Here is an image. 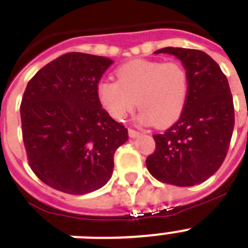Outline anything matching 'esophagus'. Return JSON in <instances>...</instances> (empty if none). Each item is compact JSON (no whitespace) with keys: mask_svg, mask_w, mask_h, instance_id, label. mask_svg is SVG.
<instances>
[{"mask_svg":"<svg viewBox=\"0 0 248 248\" xmlns=\"http://www.w3.org/2000/svg\"><path fill=\"white\" fill-rule=\"evenodd\" d=\"M139 135H140L139 131H136V130H132V128H130V130H128V136H130V138H132V139H134V138H138Z\"/></svg>","mask_w":248,"mask_h":248,"instance_id":"34e87169","label":"esophagus"}]
</instances>
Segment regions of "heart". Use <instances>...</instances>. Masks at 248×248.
Returning <instances> with one entry per match:
<instances>
[{
    "label": "heart",
    "instance_id": "heart-1",
    "mask_svg": "<svg viewBox=\"0 0 248 248\" xmlns=\"http://www.w3.org/2000/svg\"><path fill=\"white\" fill-rule=\"evenodd\" d=\"M118 81L101 79L96 95L116 120H124L138 105V121L167 127L180 118L189 93L188 75L176 62L136 59L117 69Z\"/></svg>",
    "mask_w": 248,
    "mask_h": 248
}]
</instances>
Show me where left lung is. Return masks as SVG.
<instances>
[{"label": "left lung", "instance_id": "1", "mask_svg": "<svg viewBox=\"0 0 248 248\" xmlns=\"http://www.w3.org/2000/svg\"><path fill=\"white\" fill-rule=\"evenodd\" d=\"M186 71L189 93L176 124L153 135L155 151L147 158L157 180L177 186L203 183L220 169L234 128V105L229 83L219 64L200 50L165 47Z\"/></svg>", "mask_w": 248, "mask_h": 248}]
</instances>
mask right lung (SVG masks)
<instances>
[{"instance_id":"1","label":"right lung","mask_w":248,"mask_h":248,"mask_svg":"<svg viewBox=\"0 0 248 248\" xmlns=\"http://www.w3.org/2000/svg\"><path fill=\"white\" fill-rule=\"evenodd\" d=\"M113 62L68 52L46 64L27 85L21 131L31 169L48 186L85 194L112 177L113 155L127 128L101 107L96 86Z\"/></svg>"}]
</instances>
